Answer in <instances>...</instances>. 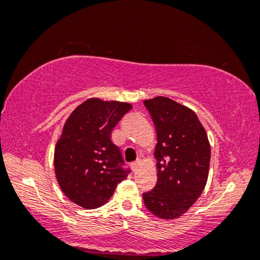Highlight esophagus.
Listing matches in <instances>:
<instances>
[{
    "label": "esophagus",
    "instance_id": "1",
    "mask_svg": "<svg viewBox=\"0 0 260 260\" xmlns=\"http://www.w3.org/2000/svg\"><path fill=\"white\" fill-rule=\"evenodd\" d=\"M140 164H141V161L140 160H137V161H135V162H132V169H133L134 170V172H135V170H137V168L139 167V166H140Z\"/></svg>",
    "mask_w": 260,
    "mask_h": 260
}]
</instances>
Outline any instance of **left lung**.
<instances>
[{"mask_svg": "<svg viewBox=\"0 0 260 260\" xmlns=\"http://www.w3.org/2000/svg\"><path fill=\"white\" fill-rule=\"evenodd\" d=\"M155 125L157 143V182L143 192V202L153 215L179 218L196 202L207 184L210 143L202 123L190 108L167 96L143 102Z\"/></svg>", "mask_w": 260, "mask_h": 260, "instance_id": "left-lung-1", "label": "left lung"}]
</instances>
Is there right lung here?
<instances>
[{
  "instance_id": "add662e5",
  "label": "right lung",
  "mask_w": 260,
  "mask_h": 260,
  "mask_svg": "<svg viewBox=\"0 0 260 260\" xmlns=\"http://www.w3.org/2000/svg\"><path fill=\"white\" fill-rule=\"evenodd\" d=\"M132 108L131 104L93 98L68 118L55 149V172L70 201L85 209L105 204L131 173L125 168L112 131Z\"/></svg>"
}]
</instances>
